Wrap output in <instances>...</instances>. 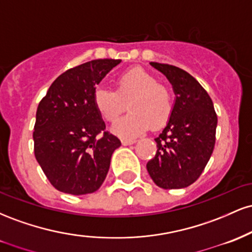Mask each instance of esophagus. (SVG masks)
<instances>
[{"mask_svg": "<svg viewBox=\"0 0 252 252\" xmlns=\"http://www.w3.org/2000/svg\"><path fill=\"white\" fill-rule=\"evenodd\" d=\"M136 140H130V138H122V144L123 146H130V144H134Z\"/></svg>", "mask_w": 252, "mask_h": 252, "instance_id": "esophagus-1", "label": "esophagus"}]
</instances>
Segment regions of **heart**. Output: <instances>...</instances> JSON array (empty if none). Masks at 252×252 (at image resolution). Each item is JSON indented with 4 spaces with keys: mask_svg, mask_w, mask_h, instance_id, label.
I'll list each match as a JSON object with an SVG mask.
<instances>
[{
    "mask_svg": "<svg viewBox=\"0 0 252 252\" xmlns=\"http://www.w3.org/2000/svg\"><path fill=\"white\" fill-rule=\"evenodd\" d=\"M130 100V114L120 120L125 103ZM94 109L106 122H114L111 130L121 137L141 135L150 126L158 129L168 122L172 115L169 91L143 68L135 67L124 72L116 80V91L99 86L92 96Z\"/></svg>",
    "mask_w": 252,
    "mask_h": 252,
    "instance_id": "1",
    "label": "heart"
}]
</instances>
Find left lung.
I'll return each instance as SVG.
<instances>
[{
  "label": "left lung",
  "instance_id": "obj_1",
  "mask_svg": "<svg viewBox=\"0 0 252 252\" xmlns=\"http://www.w3.org/2000/svg\"><path fill=\"white\" fill-rule=\"evenodd\" d=\"M150 65L173 85L175 103L166 128L155 138L158 150L147 170L161 189H185L198 180L209 162L218 118L206 90L189 72L168 63Z\"/></svg>",
  "mask_w": 252,
  "mask_h": 252
}]
</instances>
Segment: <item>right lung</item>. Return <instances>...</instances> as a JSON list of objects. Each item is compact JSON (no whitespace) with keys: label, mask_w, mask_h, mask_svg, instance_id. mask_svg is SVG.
Segmentation results:
<instances>
[{"label":"right lung","mask_w":252,"mask_h":252,"mask_svg":"<svg viewBox=\"0 0 252 252\" xmlns=\"http://www.w3.org/2000/svg\"><path fill=\"white\" fill-rule=\"evenodd\" d=\"M120 59H97L70 68L52 83L39 103L34 154L54 189L67 194L94 193L109 172L121 141L105 130L94 109L96 86Z\"/></svg>","instance_id":"right-lung-1"}]
</instances>
